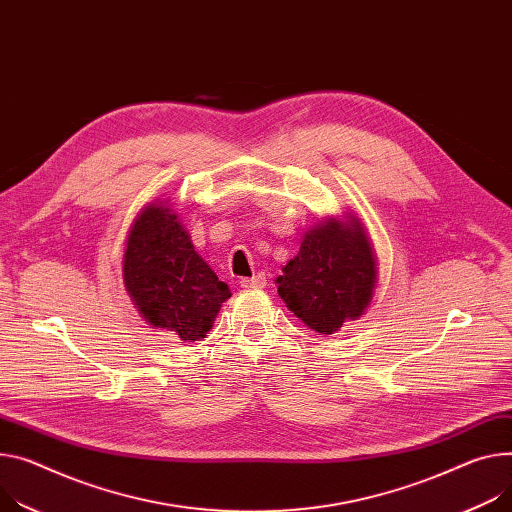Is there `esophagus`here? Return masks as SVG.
Listing matches in <instances>:
<instances>
[{
    "mask_svg": "<svg viewBox=\"0 0 512 512\" xmlns=\"http://www.w3.org/2000/svg\"><path fill=\"white\" fill-rule=\"evenodd\" d=\"M240 285H242L244 289H260V287H264V285H266V277H264L262 272H258V274H254V277L242 279V281H240Z\"/></svg>",
    "mask_w": 512,
    "mask_h": 512,
    "instance_id": "esophagus-1",
    "label": "esophagus"
}]
</instances>
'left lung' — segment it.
<instances>
[{
  "mask_svg": "<svg viewBox=\"0 0 512 512\" xmlns=\"http://www.w3.org/2000/svg\"><path fill=\"white\" fill-rule=\"evenodd\" d=\"M377 266L359 219L326 221L305 233L277 279L287 307L311 330L332 334L357 320L373 297Z\"/></svg>",
  "mask_w": 512,
  "mask_h": 512,
  "instance_id": "8db88e82",
  "label": "left lung"
}]
</instances>
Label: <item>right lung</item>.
I'll use <instances>...</instances> for the list:
<instances>
[{
	"mask_svg": "<svg viewBox=\"0 0 512 512\" xmlns=\"http://www.w3.org/2000/svg\"><path fill=\"white\" fill-rule=\"evenodd\" d=\"M123 272L141 316L188 342L207 336L221 303L231 297L229 287L194 252L174 211L164 205H149L135 219Z\"/></svg>",
	"mask_w": 512,
	"mask_h": 512,
	"instance_id": "obj_1",
	"label": "right lung"
}]
</instances>
